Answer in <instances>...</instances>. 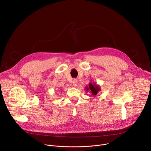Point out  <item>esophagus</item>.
I'll list each match as a JSON object with an SVG mask.
<instances>
[{
	"mask_svg": "<svg viewBox=\"0 0 151 151\" xmlns=\"http://www.w3.org/2000/svg\"><path fill=\"white\" fill-rule=\"evenodd\" d=\"M77 84H78L77 80L76 79H73V85L74 86V87H76V86H77Z\"/></svg>",
	"mask_w": 151,
	"mask_h": 151,
	"instance_id": "34e87169",
	"label": "esophagus"
}]
</instances>
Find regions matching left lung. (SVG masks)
<instances>
[{
    "label": "left lung",
    "instance_id": "8db88e82",
    "mask_svg": "<svg viewBox=\"0 0 151 151\" xmlns=\"http://www.w3.org/2000/svg\"><path fill=\"white\" fill-rule=\"evenodd\" d=\"M85 90L87 91H90V93L93 95L96 96L97 94L99 91H100L101 89H100V87L99 85L96 84L94 82H93V83L90 82L89 83L88 87H85Z\"/></svg>",
    "mask_w": 151,
    "mask_h": 151
}]
</instances>
